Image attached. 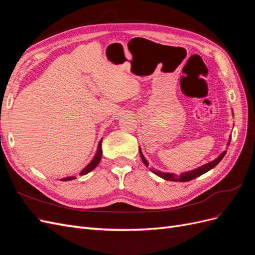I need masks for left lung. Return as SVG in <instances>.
I'll return each instance as SVG.
<instances>
[{"label":"left lung","instance_id":"8db88e82","mask_svg":"<svg viewBox=\"0 0 255 255\" xmlns=\"http://www.w3.org/2000/svg\"><path fill=\"white\" fill-rule=\"evenodd\" d=\"M230 141H231V137H230V140H229V143L228 144H230ZM139 153H140V157H141V159H142V161H143V164L148 167L149 166V163L148 161H146V159L144 158V156L142 155V153H141V151H140V148H139ZM226 153H227V151H223L220 155L216 158V159H214L213 161H210V163H207V164H205V165H203V166H201V167H199V168H197V169H195V170H191V171H188V172H184V173H182L181 175H176V174H173V173H166V172H160V171H158V170H156V169H151V171L154 173V174H156V175H158V176H160V177H163L164 180H167V181H173V182H188V181H191V180H194L195 177H198V176H200V175H202L203 173H205V172H207V171H210L211 169H213L215 166H217L218 164H219V161L225 157V155H226Z\"/></svg>","mask_w":255,"mask_h":255}]
</instances>
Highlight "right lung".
Wrapping results in <instances>:
<instances>
[{"label": "right lung", "instance_id": "add662e5", "mask_svg": "<svg viewBox=\"0 0 255 255\" xmlns=\"http://www.w3.org/2000/svg\"><path fill=\"white\" fill-rule=\"evenodd\" d=\"M101 142H102V139L100 140V142H99L98 150H97V153H96L95 157L92 158V160L90 161V163L81 171V173H80L81 175L87 174L88 172L94 170V169L99 165L100 160H101V157H102V146H101L102 143H101ZM74 177H75V176H68V177H65V179H61V181H71V180H74Z\"/></svg>", "mask_w": 255, "mask_h": 255}]
</instances>
